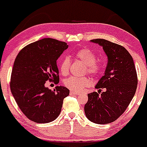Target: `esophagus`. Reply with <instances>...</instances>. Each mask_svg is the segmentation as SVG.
<instances>
[{
  "instance_id": "34e87169",
  "label": "esophagus",
  "mask_w": 147,
  "mask_h": 147,
  "mask_svg": "<svg viewBox=\"0 0 147 147\" xmlns=\"http://www.w3.org/2000/svg\"><path fill=\"white\" fill-rule=\"evenodd\" d=\"M80 93L78 92H72V91H70V94H74V95H78V94H80Z\"/></svg>"
}]
</instances>
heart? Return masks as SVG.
<instances>
[{"label": "heart", "instance_id": "b5f03b06", "mask_svg": "<svg viewBox=\"0 0 147 147\" xmlns=\"http://www.w3.org/2000/svg\"><path fill=\"white\" fill-rule=\"evenodd\" d=\"M75 57L80 60L84 65H87V70L89 73L96 75L100 71V65L96 63L97 57L92 50L84 48L78 50L75 53ZM70 60L68 57H65L61 60L60 64V71L63 75L69 73ZM91 80L87 77L77 78L70 77L65 80V85L70 90L75 92H80L84 90L91 84Z\"/></svg>", "mask_w": 147, "mask_h": 147}]
</instances>
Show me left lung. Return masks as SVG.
<instances>
[{
	"label": "left lung",
	"mask_w": 147,
	"mask_h": 147,
	"mask_svg": "<svg viewBox=\"0 0 147 147\" xmlns=\"http://www.w3.org/2000/svg\"><path fill=\"white\" fill-rule=\"evenodd\" d=\"M90 42L103 48L107 57L104 75L95 85L105 89L100 95L96 92L88 94L84 113L92 122L109 124L119 118L134 97L137 87V76L132 57L122 46L105 39Z\"/></svg>",
	"instance_id": "1"
}]
</instances>
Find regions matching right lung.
Wrapping results in <instances>:
<instances>
[{"label": "right lung", "instance_id": "1", "mask_svg": "<svg viewBox=\"0 0 147 147\" xmlns=\"http://www.w3.org/2000/svg\"><path fill=\"white\" fill-rule=\"evenodd\" d=\"M67 47L65 42L44 38L26 46L15 60L10 90L23 114L35 122L54 121L69 95L64 86L52 91L45 85L48 80L59 82L57 60Z\"/></svg>", "mask_w": 147, "mask_h": 147}]
</instances>
